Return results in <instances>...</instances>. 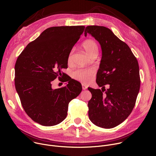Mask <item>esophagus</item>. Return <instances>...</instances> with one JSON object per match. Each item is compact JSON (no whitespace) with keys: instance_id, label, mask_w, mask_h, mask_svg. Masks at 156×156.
Instances as JSON below:
<instances>
[{"instance_id":"esophagus-1","label":"esophagus","mask_w":156,"mask_h":156,"mask_svg":"<svg viewBox=\"0 0 156 156\" xmlns=\"http://www.w3.org/2000/svg\"><path fill=\"white\" fill-rule=\"evenodd\" d=\"M87 87L86 85H84V84H82V89H83V90H86V89H87Z\"/></svg>"}]
</instances>
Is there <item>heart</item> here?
Here are the masks:
<instances>
[{
  "label": "heart",
  "instance_id": "b5f03b06",
  "mask_svg": "<svg viewBox=\"0 0 156 156\" xmlns=\"http://www.w3.org/2000/svg\"><path fill=\"white\" fill-rule=\"evenodd\" d=\"M82 46L86 53L91 57H96L98 54L99 47L96 41L92 39L86 40L82 44ZM73 50L72 49L68 56L67 61L70 63L72 60ZM95 71L93 69H79L73 73V78L84 84L90 83L94 76Z\"/></svg>",
  "mask_w": 156,
  "mask_h": 156
}]
</instances>
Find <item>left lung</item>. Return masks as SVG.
<instances>
[{"instance_id":"left-lung-1","label":"left lung","mask_w":156,"mask_h":156,"mask_svg":"<svg viewBox=\"0 0 156 156\" xmlns=\"http://www.w3.org/2000/svg\"><path fill=\"white\" fill-rule=\"evenodd\" d=\"M91 34L101 46L102 56L96 82L102 90L88 87L92 94L88 102V115L95 125L112 128L122 123L134 108L140 88L138 60L127 44L110 29L88 26L84 35ZM109 88L105 90V85Z\"/></svg>"}]
</instances>
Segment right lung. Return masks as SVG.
Wrapping results in <instances>:
<instances>
[{
  "label": "right lung",
  "mask_w": 156,
  "mask_h": 156,
  "mask_svg": "<svg viewBox=\"0 0 156 156\" xmlns=\"http://www.w3.org/2000/svg\"><path fill=\"white\" fill-rule=\"evenodd\" d=\"M84 26L54 27L44 30L28 44L15 65V85L27 114L43 126L61 123L67 115L69 102L82 91L80 83L70 78L67 85L52 88L51 82L64 77L62 70L84 30Z\"/></svg>",
  "instance_id": "1"
}]
</instances>
